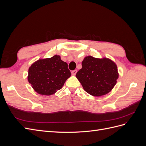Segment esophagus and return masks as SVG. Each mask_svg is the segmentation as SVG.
<instances>
[{
    "mask_svg": "<svg viewBox=\"0 0 146 146\" xmlns=\"http://www.w3.org/2000/svg\"><path fill=\"white\" fill-rule=\"evenodd\" d=\"M77 70H72L71 74H72V75H73V76H75V75L77 74Z\"/></svg>",
    "mask_w": 146,
    "mask_h": 146,
    "instance_id": "obj_1",
    "label": "esophagus"
}]
</instances>
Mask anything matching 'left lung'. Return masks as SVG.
I'll return each mask as SVG.
<instances>
[{
  "instance_id": "1",
  "label": "left lung",
  "mask_w": 146,
  "mask_h": 146,
  "mask_svg": "<svg viewBox=\"0 0 146 146\" xmlns=\"http://www.w3.org/2000/svg\"><path fill=\"white\" fill-rule=\"evenodd\" d=\"M82 68L76 74L84 90L94 96L105 95L111 91L118 78L117 66L108 58L88 56L82 63Z\"/></svg>"
}]
</instances>
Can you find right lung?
Instances as JSON below:
<instances>
[{"mask_svg":"<svg viewBox=\"0 0 146 146\" xmlns=\"http://www.w3.org/2000/svg\"><path fill=\"white\" fill-rule=\"evenodd\" d=\"M67 63L59 55L39 60L29 69L28 80L38 94L50 96L63 87L70 76Z\"/></svg>","mask_w":146,"mask_h":146,"instance_id":"obj_1","label":"right lung"}]
</instances>
